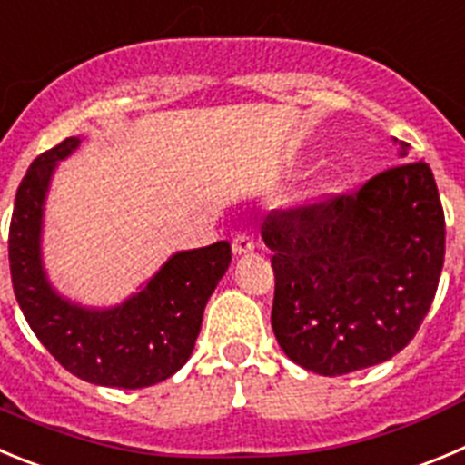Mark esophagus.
Returning <instances> with one entry per match:
<instances>
[{
  "label": "esophagus",
  "mask_w": 465,
  "mask_h": 465,
  "mask_svg": "<svg viewBox=\"0 0 465 465\" xmlns=\"http://www.w3.org/2000/svg\"><path fill=\"white\" fill-rule=\"evenodd\" d=\"M232 248H233V254H238V257H241V254L254 252V248H257V245H254V241L250 236H245V233H238V236L232 241Z\"/></svg>",
  "instance_id": "1"
}]
</instances>
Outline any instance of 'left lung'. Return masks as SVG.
Masks as SVG:
<instances>
[{
	"instance_id": "8db88e82",
	"label": "left lung",
	"mask_w": 465,
	"mask_h": 465,
	"mask_svg": "<svg viewBox=\"0 0 465 465\" xmlns=\"http://www.w3.org/2000/svg\"><path fill=\"white\" fill-rule=\"evenodd\" d=\"M391 166L354 194L271 211V324L282 352L317 375L399 354L424 322L445 262V213L426 162Z\"/></svg>"
}]
</instances>
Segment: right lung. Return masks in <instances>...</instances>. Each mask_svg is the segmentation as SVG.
<instances>
[{
	"label": "right lung",
	"mask_w": 465,
	"mask_h": 465,
	"mask_svg": "<svg viewBox=\"0 0 465 465\" xmlns=\"http://www.w3.org/2000/svg\"><path fill=\"white\" fill-rule=\"evenodd\" d=\"M78 145L81 139L71 136L45 150L20 183L8 229L15 299L29 329L69 373L102 387H150L190 359L203 308L232 263V245L217 241L171 254L136 294L111 308L62 296L44 269V206L57 164Z\"/></svg>",
	"instance_id": "obj_1"
}]
</instances>
